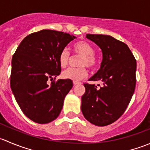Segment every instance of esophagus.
Listing matches in <instances>:
<instances>
[{"label":"esophagus","mask_w":150,"mask_h":150,"mask_svg":"<svg viewBox=\"0 0 150 150\" xmlns=\"http://www.w3.org/2000/svg\"><path fill=\"white\" fill-rule=\"evenodd\" d=\"M80 83H80L79 81H73L74 86H75V85H78V84H80Z\"/></svg>","instance_id":"1"}]
</instances>
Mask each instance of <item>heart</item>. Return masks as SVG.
<instances>
[{
  "instance_id": "1",
  "label": "heart",
  "mask_w": 150,
  "mask_h": 150,
  "mask_svg": "<svg viewBox=\"0 0 150 150\" xmlns=\"http://www.w3.org/2000/svg\"><path fill=\"white\" fill-rule=\"evenodd\" d=\"M73 49L77 55L81 56L79 62L80 67H88L92 69L96 64V57L94 55V48L86 41H79L75 43ZM69 60V51L67 48L62 50L59 56V63L61 67H66ZM88 75L87 69L85 67L69 68L62 72V77L64 79L71 81H80L86 78Z\"/></svg>"
}]
</instances>
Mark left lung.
Segmentation results:
<instances>
[{
    "label": "left lung",
    "mask_w": 150,
    "mask_h": 150,
    "mask_svg": "<svg viewBox=\"0 0 150 150\" xmlns=\"http://www.w3.org/2000/svg\"><path fill=\"white\" fill-rule=\"evenodd\" d=\"M86 38L102 52L100 69L88 81H99L102 86L98 88L94 84H84L81 111L91 123L105 126L123 114L132 98L137 62L128 46L112 36L87 34Z\"/></svg>",
    "instance_id": "1"
}]
</instances>
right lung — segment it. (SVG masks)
Here are the masks:
<instances>
[{
    "label": "right lung",
    "instance_id": "obj_1",
    "mask_svg": "<svg viewBox=\"0 0 150 150\" xmlns=\"http://www.w3.org/2000/svg\"><path fill=\"white\" fill-rule=\"evenodd\" d=\"M76 37L69 33L43 30L22 40L11 60L10 86L24 114L33 121L46 124L59 115L70 80L47 81L61 72L59 56Z\"/></svg>",
    "mask_w": 150,
    "mask_h": 150
}]
</instances>
